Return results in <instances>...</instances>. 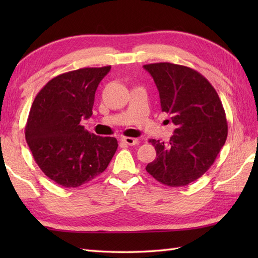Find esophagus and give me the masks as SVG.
Here are the masks:
<instances>
[{
	"label": "esophagus",
	"mask_w": 258,
	"mask_h": 258,
	"mask_svg": "<svg viewBox=\"0 0 258 258\" xmlns=\"http://www.w3.org/2000/svg\"><path fill=\"white\" fill-rule=\"evenodd\" d=\"M122 142H124L127 145H135L139 143V140L134 138H122Z\"/></svg>",
	"instance_id": "obj_1"
}]
</instances>
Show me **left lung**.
<instances>
[{
  "instance_id": "left-lung-1",
  "label": "left lung",
  "mask_w": 258,
  "mask_h": 258,
  "mask_svg": "<svg viewBox=\"0 0 258 258\" xmlns=\"http://www.w3.org/2000/svg\"><path fill=\"white\" fill-rule=\"evenodd\" d=\"M160 93L162 112L177 126L168 144L150 140L156 158L146 171L158 182L188 185L215 162L227 139V122L215 89L197 71L172 63L146 64Z\"/></svg>"
}]
</instances>
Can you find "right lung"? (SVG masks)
Masks as SVG:
<instances>
[{
    "label": "right lung",
    "mask_w": 258,
    "mask_h": 258,
    "mask_svg": "<svg viewBox=\"0 0 258 258\" xmlns=\"http://www.w3.org/2000/svg\"><path fill=\"white\" fill-rule=\"evenodd\" d=\"M111 67L85 68L48 81L37 93L25 126L36 164L63 187H79L105 171L117 140L97 136L81 125L92 116L95 92Z\"/></svg>",
    "instance_id": "obj_1"
}]
</instances>
